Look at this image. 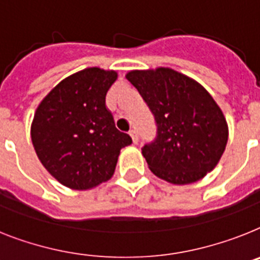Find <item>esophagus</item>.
I'll list each match as a JSON object with an SVG mask.
<instances>
[{"label":"esophagus","mask_w":260,"mask_h":260,"mask_svg":"<svg viewBox=\"0 0 260 260\" xmlns=\"http://www.w3.org/2000/svg\"><path fill=\"white\" fill-rule=\"evenodd\" d=\"M129 135H131V137H132V141H134V144L139 143V134H137L136 129H131Z\"/></svg>","instance_id":"34e87169"}]
</instances>
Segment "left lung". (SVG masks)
<instances>
[{
    "mask_svg": "<svg viewBox=\"0 0 260 260\" xmlns=\"http://www.w3.org/2000/svg\"><path fill=\"white\" fill-rule=\"evenodd\" d=\"M125 78L156 120V140L141 149L150 172L173 185H187L213 171L226 149L229 126L205 87L169 67L132 70Z\"/></svg>",
    "mask_w": 260,
    "mask_h": 260,
    "instance_id": "obj_1",
    "label": "left lung"
}]
</instances>
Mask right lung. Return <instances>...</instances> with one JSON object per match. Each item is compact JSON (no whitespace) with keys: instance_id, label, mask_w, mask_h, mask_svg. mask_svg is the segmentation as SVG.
Wrapping results in <instances>:
<instances>
[{"instance_id":"add662e5","label":"right lung","mask_w":260,"mask_h":260,"mask_svg":"<svg viewBox=\"0 0 260 260\" xmlns=\"http://www.w3.org/2000/svg\"><path fill=\"white\" fill-rule=\"evenodd\" d=\"M113 70L88 67L59 82L37 107L32 147L45 169L64 186L88 190L110 180L129 135L115 126L106 95Z\"/></svg>"}]
</instances>
